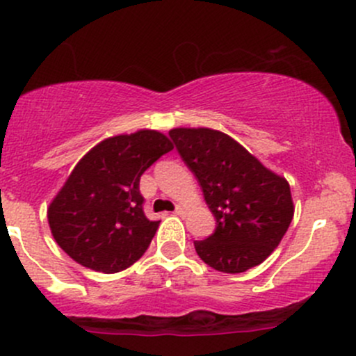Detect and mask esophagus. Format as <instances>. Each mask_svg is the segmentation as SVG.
<instances>
[{"mask_svg": "<svg viewBox=\"0 0 356 356\" xmlns=\"http://www.w3.org/2000/svg\"><path fill=\"white\" fill-rule=\"evenodd\" d=\"M175 215H177V216H184L186 215V208L177 207V209H175Z\"/></svg>", "mask_w": 356, "mask_h": 356, "instance_id": "1", "label": "esophagus"}]
</instances>
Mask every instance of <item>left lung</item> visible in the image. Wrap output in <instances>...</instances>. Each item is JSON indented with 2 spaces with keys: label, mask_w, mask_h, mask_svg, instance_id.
<instances>
[{
  "label": "left lung",
  "mask_w": 356,
  "mask_h": 356,
  "mask_svg": "<svg viewBox=\"0 0 356 356\" xmlns=\"http://www.w3.org/2000/svg\"><path fill=\"white\" fill-rule=\"evenodd\" d=\"M168 136L197 177L216 218L215 232L194 242L197 256L216 271L232 275L263 263L293 218L286 179L222 131L174 128Z\"/></svg>",
  "instance_id": "obj_1"
}]
</instances>
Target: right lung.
Here are the masks:
<instances>
[{"instance_id":"obj_1","label":"right lung","mask_w":356,"mask_h":356,"mask_svg":"<svg viewBox=\"0 0 356 356\" xmlns=\"http://www.w3.org/2000/svg\"><path fill=\"white\" fill-rule=\"evenodd\" d=\"M172 148L160 131L140 129L83 155L47 208L52 237L71 259L109 275L143 256L160 222L145 216L140 179Z\"/></svg>"}]
</instances>
